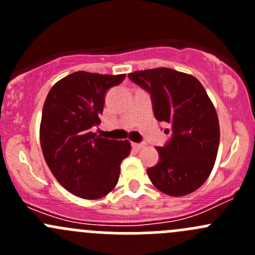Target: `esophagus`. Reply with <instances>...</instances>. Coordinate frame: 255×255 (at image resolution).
<instances>
[{
    "label": "esophagus",
    "mask_w": 255,
    "mask_h": 255,
    "mask_svg": "<svg viewBox=\"0 0 255 255\" xmlns=\"http://www.w3.org/2000/svg\"><path fill=\"white\" fill-rule=\"evenodd\" d=\"M132 146H133V149H135V150H140V149L144 146V144L143 143H132Z\"/></svg>",
    "instance_id": "34e87169"
}]
</instances>
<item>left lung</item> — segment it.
I'll return each mask as SVG.
<instances>
[{
	"label": "left lung",
	"mask_w": 255,
	"mask_h": 255,
	"mask_svg": "<svg viewBox=\"0 0 255 255\" xmlns=\"http://www.w3.org/2000/svg\"><path fill=\"white\" fill-rule=\"evenodd\" d=\"M128 76L150 94L156 120L171 126L170 140L156 146L159 163L146 170L149 179L169 196L191 194L210 176L220 144V123L206 90L192 75L169 68Z\"/></svg>",
	"instance_id": "left-lung-1"
}]
</instances>
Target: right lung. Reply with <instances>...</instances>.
Returning a JSON list of instances; mask_svg holds the SVG:
<instances>
[{"instance_id": "add662e5", "label": "right lung", "mask_w": 255, "mask_h": 255, "mask_svg": "<svg viewBox=\"0 0 255 255\" xmlns=\"http://www.w3.org/2000/svg\"><path fill=\"white\" fill-rule=\"evenodd\" d=\"M125 78L76 71L59 80L45 99L39 130L43 155L59 184L82 199H101L111 192L121 163L130 153L128 140L92 132L101 122L107 90Z\"/></svg>"}]
</instances>
